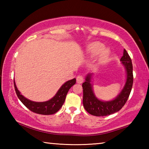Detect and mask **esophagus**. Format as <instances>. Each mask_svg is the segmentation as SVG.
I'll return each mask as SVG.
<instances>
[{"mask_svg":"<svg viewBox=\"0 0 149 149\" xmlns=\"http://www.w3.org/2000/svg\"><path fill=\"white\" fill-rule=\"evenodd\" d=\"M76 80H77V84H82L84 82V78L81 76V75H77L76 77Z\"/></svg>","mask_w":149,"mask_h":149,"instance_id":"esophagus-1","label":"esophagus"}]
</instances>
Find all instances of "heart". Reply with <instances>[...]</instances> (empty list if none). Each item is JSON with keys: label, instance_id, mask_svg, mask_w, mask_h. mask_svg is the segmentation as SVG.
<instances>
[{"label": "heart", "instance_id": "b5f03b06", "mask_svg": "<svg viewBox=\"0 0 149 149\" xmlns=\"http://www.w3.org/2000/svg\"><path fill=\"white\" fill-rule=\"evenodd\" d=\"M87 54L90 58H94L99 54L98 61L101 63L108 59L110 55V50L104 48V45L102 42H94L88 47Z\"/></svg>", "mask_w": 149, "mask_h": 149}]
</instances>
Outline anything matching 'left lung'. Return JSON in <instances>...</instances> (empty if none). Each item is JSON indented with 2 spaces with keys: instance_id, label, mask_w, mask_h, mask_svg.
<instances>
[{
  "instance_id": "8db88e82",
  "label": "left lung",
  "mask_w": 149,
  "mask_h": 149,
  "mask_svg": "<svg viewBox=\"0 0 149 149\" xmlns=\"http://www.w3.org/2000/svg\"><path fill=\"white\" fill-rule=\"evenodd\" d=\"M120 61L125 68L126 80L123 89L114 99L104 101L98 99L93 89V74H88L85 77V81L82 84L84 90L83 104L85 109L90 114L96 116H105L114 114L122 109L127 100L133 86V75L132 59L125 49L123 50V56Z\"/></svg>"
}]
</instances>
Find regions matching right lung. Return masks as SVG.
Listing matches in <instances>:
<instances>
[{
	"mask_svg": "<svg viewBox=\"0 0 149 149\" xmlns=\"http://www.w3.org/2000/svg\"><path fill=\"white\" fill-rule=\"evenodd\" d=\"M75 83H76L75 78L68 81L60 87L56 95L52 99L45 102H35L27 99L21 94V93L17 89L15 81H14L15 91L20 101L32 112L42 115L54 114L57 112L64 103L65 97L69 89Z\"/></svg>",
	"mask_w": 149,
	"mask_h": 149,
	"instance_id": "obj_1",
	"label": "right lung"
}]
</instances>
